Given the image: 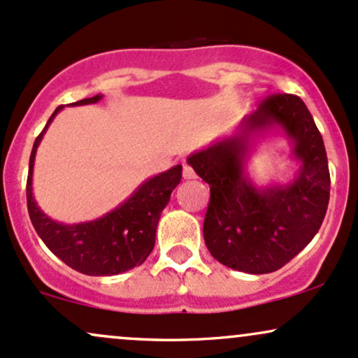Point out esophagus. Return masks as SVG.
Returning <instances> with one entry per match:
<instances>
[{"instance_id":"34e87169","label":"esophagus","mask_w":358,"mask_h":358,"mask_svg":"<svg viewBox=\"0 0 358 358\" xmlns=\"http://www.w3.org/2000/svg\"><path fill=\"white\" fill-rule=\"evenodd\" d=\"M183 178H185V180L195 178V171H193L192 166H188L187 163H183Z\"/></svg>"}]
</instances>
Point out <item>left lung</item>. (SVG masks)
Instances as JSON below:
<instances>
[{
    "mask_svg": "<svg viewBox=\"0 0 358 358\" xmlns=\"http://www.w3.org/2000/svg\"><path fill=\"white\" fill-rule=\"evenodd\" d=\"M278 134L299 163L286 184L259 187L247 162L259 138ZM210 187L203 239L217 261L249 274L281 269L316 236L330 200V171L323 138L310 110L291 94L271 96L231 134L187 158Z\"/></svg>",
    "mask_w": 358,
    "mask_h": 358,
    "instance_id": "8db88e82",
    "label": "left lung"
}]
</instances>
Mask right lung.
Wrapping results in <instances>:
<instances>
[{"label": "right lung", "mask_w": 358, "mask_h": 358, "mask_svg": "<svg viewBox=\"0 0 358 358\" xmlns=\"http://www.w3.org/2000/svg\"><path fill=\"white\" fill-rule=\"evenodd\" d=\"M102 94L69 106L96 104ZM64 109H55L47 126L35 139L27 180V203L31 224L48 249L60 261L87 276H114L141 266L155 248L156 225L171 192L182 180V165L148 178L129 196L106 215L79 224H64L48 217L34 196L35 156L43 134L53 117Z\"/></svg>", "instance_id": "obj_1"}]
</instances>
